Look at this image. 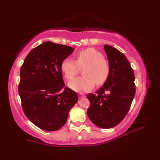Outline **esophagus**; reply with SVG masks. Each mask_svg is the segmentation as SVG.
<instances>
[{
    "instance_id": "esophagus-1",
    "label": "esophagus",
    "mask_w": 160,
    "mask_h": 160,
    "mask_svg": "<svg viewBox=\"0 0 160 160\" xmlns=\"http://www.w3.org/2000/svg\"><path fill=\"white\" fill-rule=\"evenodd\" d=\"M84 96H84V94L81 93H79V95H78V97H79L80 99V98H84Z\"/></svg>"
}]
</instances>
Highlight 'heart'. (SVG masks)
<instances>
[{
    "instance_id": "1",
    "label": "heart",
    "mask_w": 160,
    "mask_h": 160,
    "mask_svg": "<svg viewBox=\"0 0 160 160\" xmlns=\"http://www.w3.org/2000/svg\"><path fill=\"white\" fill-rule=\"evenodd\" d=\"M83 68L82 76L74 78L68 85L77 92H87L98 85L105 82L109 76L110 66L103 55L95 48H87L78 53L76 60L70 58L64 59L61 64V70L67 80L73 79Z\"/></svg>"
}]
</instances>
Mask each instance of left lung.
<instances>
[{
    "mask_svg": "<svg viewBox=\"0 0 160 160\" xmlns=\"http://www.w3.org/2000/svg\"><path fill=\"white\" fill-rule=\"evenodd\" d=\"M110 66L107 80L96 94L87 97L90 102L88 117L97 127L111 128L123 120L135 93L133 70L123 53L115 47H104Z\"/></svg>",
    "mask_w": 160,
    "mask_h": 160,
    "instance_id": "obj_1",
    "label": "left lung"
}]
</instances>
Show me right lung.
Masks as SVG:
<instances>
[{"label": "right lung", "instance_id": "right-lung-1", "mask_svg": "<svg viewBox=\"0 0 160 160\" xmlns=\"http://www.w3.org/2000/svg\"><path fill=\"white\" fill-rule=\"evenodd\" d=\"M73 51L69 46L45 42L28 53L20 69L18 93L23 111L42 130L62 127L78 100L69 88L60 93L64 86L61 64Z\"/></svg>", "mask_w": 160, "mask_h": 160}]
</instances>
